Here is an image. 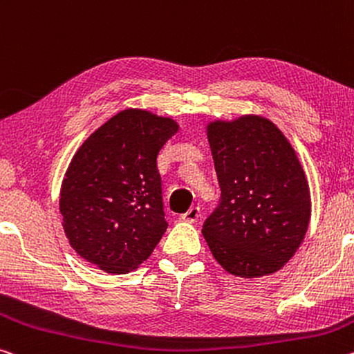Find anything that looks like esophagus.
Here are the masks:
<instances>
[{
	"label": "esophagus",
	"mask_w": 354,
	"mask_h": 354,
	"mask_svg": "<svg viewBox=\"0 0 354 354\" xmlns=\"http://www.w3.org/2000/svg\"><path fill=\"white\" fill-rule=\"evenodd\" d=\"M198 217H200V207L198 206H192L186 212V214L181 216L183 221H186V222H197Z\"/></svg>",
	"instance_id": "34e87169"
}]
</instances>
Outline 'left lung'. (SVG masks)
<instances>
[{
	"mask_svg": "<svg viewBox=\"0 0 354 354\" xmlns=\"http://www.w3.org/2000/svg\"><path fill=\"white\" fill-rule=\"evenodd\" d=\"M221 203L203 236L228 274L255 279L282 269L310 222L306 173L283 132L260 115L206 126Z\"/></svg>",
	"mask_w": 354,
	"mask_h": 354,
	"instance_id": "left-lung-1",
	"label": "left lung"
}]
</instances>
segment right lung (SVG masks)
<instances>
[{
    "label": "right lung",
    "instance_id": "obj_1",
    "mask_svg": "<svg viewBox=\"0 0 354 354\" xmlns=\"http://www.w3.org/2000/svg\"><path fill=\"white\" fill-rule=\"evenodd\" d=\"M178 129L168 116L126 109L77 149L61 184L59 212L83 260L127 274L153 254L168 227L157 156Z\"/></svg>",
    "mask_w": 354,
    "mask_h": 354
}]
</instances>
